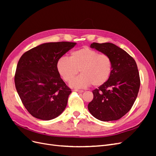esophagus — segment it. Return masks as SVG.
<instances>
[{"label":"esophagus","instance_id":"obj_1","mask_svg":"<svg viewBox=\"0 0 156 156\" xmlns=\"http://www.w3.org/2000/svg\"><path fill=\"white\" fill-rule=\"evenodd\" d=\"M74 91L75 92H77L78 93H82V92H84L83 90H74Z\"/></svg>","mask_w":156,"mask_h":156}]
</instances>
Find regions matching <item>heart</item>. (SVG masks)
<instances>
[{"label": "heart", "mask_w": 156, "mask_h": 156, "mask_svg": "<svg viewBox=\"0 0 156 156\" xmlns=\"http://www.w3.org/2000/svg\"><path fill=\"white\" fill-rule=\"evenodd\" d=\"M56 68L64 81L71 83L75 88H85L92 85L95 87L104 84L109 79L112 69L111 57L106 54H100L96 50L88 47L75 50L71 53L70 57L62 56L59 58Z\"/></svg>", "instance_id": "heart-1"}]
</instances>
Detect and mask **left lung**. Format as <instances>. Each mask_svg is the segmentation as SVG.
<instances>
[{"label": "left lung", "instance_id": "obj_1", "mask_svg": "<svg viewBox=\"0 0 156 156\" xmlns=\"http://www.w3.org/2000/svg\"><path fill=\"white\" fill-rule=\"evenodd\" d=\"M90 48L111 57L112 69L108 81L92 91L94 98L88 109L103 122L117 120L133 106L140 87V77L135 60L111 43H93Z\"/></svg>", "mask_w": 156, "mask_h": 156}]
</instances>
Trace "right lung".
<instances>
[{
    "instance_id": "obj_1",
    "label": "right lung",
    "mask_w": 156,
    "mask_h": 156,
    "mask_svg": "<svg viewBox=\"0 0 156 156\" xmlns=\"http://www.w3.org/2000/svg\"><path fill=\"white\" fill-rule=\"evenodd\" d=\"M75 45L68 41L42 44L27 51L19 60L16 88L27 110L36 119H54L66 107L72 91L61 79L56 64Z\"/></svg>"
}]
</instances>
